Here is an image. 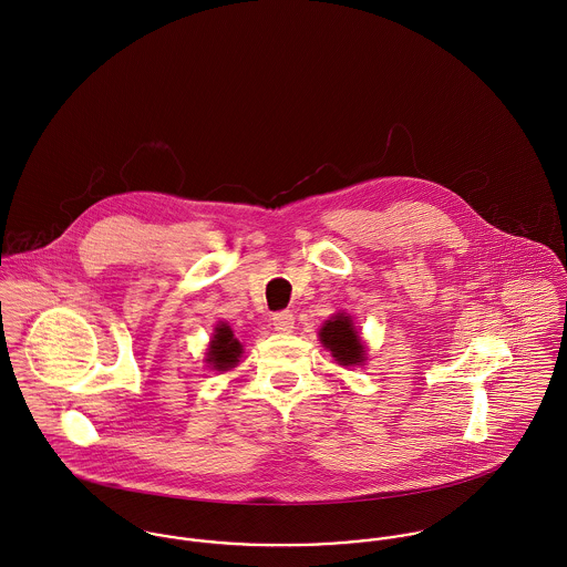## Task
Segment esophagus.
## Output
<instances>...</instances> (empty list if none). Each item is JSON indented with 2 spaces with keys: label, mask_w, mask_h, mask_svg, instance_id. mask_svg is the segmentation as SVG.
Wrapping results in <instances>:
<instances>
[{
  "label": "esophagus",
  "mask_w": 567,
  "mask_h": 567,
  "mask_svg": "<svg viewBox=\"0 0 567 567\" xmlns=\"http://www.w3.org/2000/svg\"><path fill=\"white\" fill-rule=\"evenodd\" d=\"M293 320H296V318H293L291 311H278V313H274V318H271L274 329H276L278 333H291Z\"/></svg>",
  "instance_id": "34e87169"
}]
</instances>
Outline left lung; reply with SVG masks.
<instances>
[{"label":"left lung","mask_w":567,"mask_h":567,"mask_svg":"<svg viewBox=\"0 0 567 567\" xmlns=\"http://www.w3.org/2000/svg\"><path fill=\"white\" fill-rule=\"evenodd\" d=\"M320 341L331 350L340 365H361L365 361V348L359 331L352 324V316L336 313L320 329Z\"/></svg>","instance_id":"obj_1"}]
</instances>
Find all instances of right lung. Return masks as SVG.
<instances>
[{
	"label": "right lung",
	"instance_id": "1",
	"mask_svg": "<svg viewBox=\"0 0 567 567\" xmlns=\"http://www.w3.org/2000/svg\"><path fill=\"white\" fill-rule=\"evenodd\" d=\"M240 354H243L240 341L234 338V331L227 327L226 322H219L215 327L210 348L206 352V361L210 363L213 370L226 372V370L236 368V363L240 361Z\"/></svg>",
	"mask_w": 567,
	"mask_h": 567
}]
</instances>
